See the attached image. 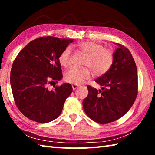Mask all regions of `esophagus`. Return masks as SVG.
<instances>
[{"label":"esophagus","mask_w":155,"mask_h":155,"mask_svg":"<svg viewBox=\"0 0 155 155\" xmlns=\"http://www.w3.org/2000/svg\"><path fill=\"white\" fill-rule=\"evenodd\" d=\"M72 87L73 90H75L76 89H77L78 87H79V85H72Z\"/></svg>","instance_id":"1"}]
</instances>
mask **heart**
I'll return each mask as SVG.
<instances>
[{"label": "heart", "instance_id": "1", "mask_svg": "<svg viewBox=\"0 0 155 155\" xmlns=\"http://www.w3.org/2000/svg\"><path fill=\"white\" fill-rule=\"evenodd\" d=\"M79 51L86 54L83 64L85 68L72 67L65 74L66 82L81 85L91 77V69L96 75H103L111 68L114 59V52L110 49L104 48L103 44L96 41H83L78 44ZM72 51L66 47L59 56V61L63 67H68L72 64Z\"/></svg>", "mask_w": 155, "mask_h": 155}]
</instances>
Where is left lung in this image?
Instances as JSON below:
<instances>
[{"instance_id":"8db88e82","label":"left lung","mask_w":155,"mask_h":155,"mask_svg":"<svg viewBox=\"0 0 155 155\" xmlns=\"http://www.w3.org/2000/svg\"><path fill=\"white\" fill-rule=\"evenodd\" d=\"M117 45L111 68L95 80L103 87L102 90L88 85V96L83 102L85 114L99 124H107L122 117L137 98L138 81L135 60L129 50L122 44Z\"/></svg>"}]
</instances>
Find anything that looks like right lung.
Wrapping results in <instances>:
<instances>
[{
    "instance_id": "add662e5",
    "label": "right lung",
    "mask_w": 155,
    "mask_h": 155,
    "mask_svg": "<svg viewBox=\"0 0 155 155\" xmlns=\"http://www.w3.org/2000/svg\"><path fill=\"white\" fill-rule=\"evenodd\" d=\"M72 41L41 37L28 43L15 57L10 74L12 94L18 109L28 119L47 123L61 114L72 92V85H54L52 90L47 85L62 78L59 56Z\"/></svg>"
}]
</instances>
